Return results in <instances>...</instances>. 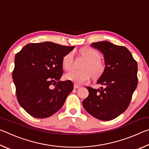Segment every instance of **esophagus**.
Masks as SVG:
<instances>
[{
	"label": "esophagus",
	"instance_id": "obj_1",
	"mask_svg": "<svg viewBox=\"0 0 149 149\" xmlns=\"http://www.w3.org/2000/svg\"><path fill=\"white\" fill-rule=\"evenodd\" d=\"M74 87L75 89H79V88L80 87V86H79V85H76V84H74Z\"/></svg>",
	"mask_w": 149,
	"mask_h": 149
}]
</instances>
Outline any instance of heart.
I'll return each mask as SVG.
<instances>
[{"mask_svg": "<svg viewBox=\"0 0 149 149\" xmlns=\"http://www.w3.org/2000/svg\"><path fill=\"white\" fill-rule=\"evenodd\" d=\"M79 54L85 58L81 65V70H72L65 75V79L75 83L83 84L89 81L91 77L98 79L104 74L105 64L100 58V52L90 47H84L79 50ZM74 54L68 52L62 58V67L65 71L72 68L74 64Z\"/></svg>", "mask_w": 149, "mask_h": 149, "instance_id": "b5f03b06", "label": "heart"}]
</instances>
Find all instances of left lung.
<instances>
[{
  "instance_id": "obj_1",
  "label": "left lung",
  "mask_w": 149,
  "mask_h": 149,
  "mask_svg": "<svg viewBox=\"0 0 149 149\" xmlns=\"http://www.w3.org/2000/svg\"><path fill=\"white\" fill-rule=\"evenodd\" d=\"M104 54L105 70L97 80L104 87H87L89 96L82 102L87 112L97 119L112 120L124 112L137 86V63L130 50L107 41L91 43Z\"/></svg>"
}]
</instances>
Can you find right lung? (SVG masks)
<instances>
[{"instance_id": "obj_1", "label": "right lung", "mask_w": 149, "mask_h": 149, "mask_svg": "<svg viewBox=\"0 0 149 149\" xmlns=\"http://www.w3.org/2000/svg\"><path fill=\"white\" fill-rule=\"evenodd\" d=\"M52 42L29 43L16 54L12 79L20 106L32 116L46 118L64 104L74 89L71 81H60L62 58L74 49ZM55 85L54 89L52 85Z\"/></svg>"}]
</instances>
